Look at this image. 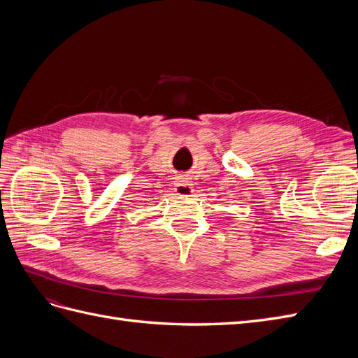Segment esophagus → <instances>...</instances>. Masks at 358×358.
Instances as JSON below:
<instances>
[{"instance_id":"1","label":"esophagus","mask_w":358,"mask_h":358,"mask_svg":"<svg viewBox=\"0 0 358 358\" xmlns=\"http://www.w3.org/2000/svg\"><path fill=\"white\" fill-rule=\"evenodd\" d=\"M175 191L178 196H182V197H191L192 196V183L187 179V178H178L176 179V183H175Z\"/></svg>"}]
</instances>
